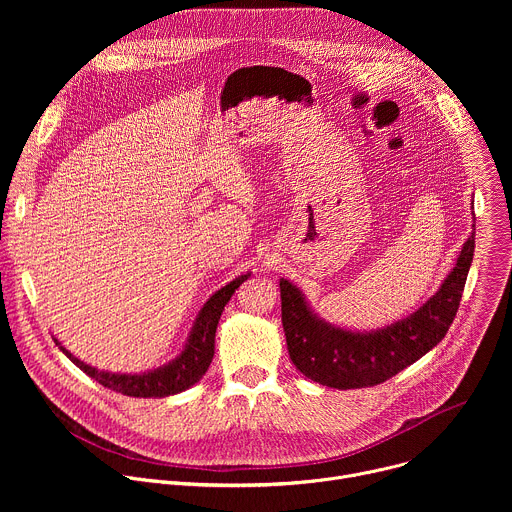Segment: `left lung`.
I'll return each mask as SVG.
<instances>
[{
    "label": "left lung",
    "instance_id": "left-lung-1",
    "mask_svg": "<svg viewBox=\"0 0 512 512\" xmlns=\"http://www.w3.org/2000/svg\"><path fill=\"white\" fill-rule=\"evenodd\" d=\"M472 257L474 233L437 294L405 320L375 332H352L320 320L302 291L281 279V324L291 362L308 379L332 389L385 383L442 342L460 308Z\"/></svg>",
    "mask_w": 512,
    "mask_h": 512
}]
</instances>
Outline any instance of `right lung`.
I'll use <instances>...</instances> for the list:
<instances>
[{"instance_id":"1","label":"right lung","mask_w":512,"mask_h":512,"mask_svg":"<svg viewBox=\"0 0 512 512\" xmlns=\"http://www.w3.org/2000/svg\"><path fill=\"white\" fill-rule=\"evenodd\" d=\"M249 275L251 273H245L216 291V294L200 310V314L194 322V328L190 332V338H188L184 350L180 352V356H176L172 362L164 364V367H160L156 371L141 373V375H119V373L99 371V369L91 367V364H85L83 360H79L77 356H72L64 346L58 344V340H54V342L60 346V350L72 362L77 364L81 371H85L99 385H103L115 393H121L127 397H168V395L182 393L188 387H192L194 383H198L202 379V375L208 371L212 356H214V334H216L218 320H221V314H223L225 306L229 304L231 296L235 294V289Z\"/></svg>"}]
</instances>
